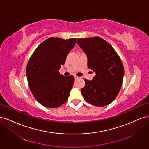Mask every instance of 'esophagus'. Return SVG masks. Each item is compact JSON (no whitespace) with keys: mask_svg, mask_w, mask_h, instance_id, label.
I'll list each match as a JSON object with an SVG mask.
<instances>
[{"mask_svg":"<svg viewBox=\"0 0 149 149\" xmlns=\"http://www.w3.org/2000/svg\"><path fill=\"white\" fill-rule=\"evenodd\" d=\"M74 79H78V78H79V77H78V76H76V75L74 76Z\"/></svg>","mask_w":149,"mask_h":149,"instance_id":"obj_1","label":"esophagus"}]
</instances>
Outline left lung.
Listing matches in <instances>:
<instances>
[{
	"instance_id": "left-lung-1",
	"label": "left lung",
	"mask_w": 149,
	"mask_h": 149,
	"mask_svg": "<svg viewBox=\"0 0 149 149\" xmlns=\"http://www.w3.org/2000/svg\"><path fill=\"white\" fill-rule=\"evenodd\" d=\"M88 58V66L96 75L92 81L84 79L81 89L84 100L96 106H104L113 101L123 84L124 70L118 53L102 38H78L76 42Z\"/></svg>"
}]
</instances>
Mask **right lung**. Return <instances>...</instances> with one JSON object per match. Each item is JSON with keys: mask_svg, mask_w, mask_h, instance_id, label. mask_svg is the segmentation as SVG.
I'll return each instance as SVG.
<instances>
[{"mask_svg": "<svg viewBox=\"0 0 149 149\" xmlns=\"http://www.w3.org/2000/svg\"><path fill=\"white\" fill-rule=\"evenodd\" d=\"M76 38L51 37L43 42L31 56L26 68L30 91L40 104L49 108L63 104L69 97L74 78L65 77L59 70Z\"/></svg>", "mask_w": 149, "mask_h": 149, "instance_id": "obj_1", "label": "right lung"}]
</instances>
